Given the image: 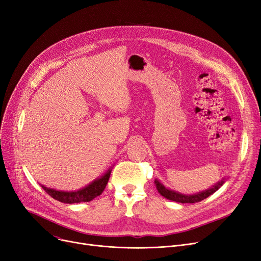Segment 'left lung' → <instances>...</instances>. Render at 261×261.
Wrapping results in <instances>:
<instances>
[{
  "instance_id": "obj_1",
  "label": "left lung",
  "mask_w": 261,
  "mask_h": 261,
  "mask_svg": "<svg viewBox=\"0 0 261 261\" xmlns=\"http://www.w3.org/2000/svg\"><path fill=\"white\" fill-rule=\"evenodd\" d=\"M225 181H226V177H224V179H222L221 181H218L216 184H214L208 189H205V190L200 191V193H197L194 195H185V194L177 193V191H175V190L169 189L166 186H164L163 183H161L158 179L154 180V184H155L158 191L164 198L174 201V202H179V203H196V202H200L204 199L208 198L211 195L216 193V191L225 183Z\"/></svg>"
}]
</instances>
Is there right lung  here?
<instances>
[{
    "mask_svg": "<svg viewBox=\"0 0 261 261\" xmlns=\"http://www.w3.org/2000/svg\"><path fill=\"white\" fill-rule=\"evenodd\" d=\"M111 171H112V168H110L103 175L98 177V179L94 180L89 185L78 190L64 191V190H57L54 188H49L44 185H41V186H42V188L50 197L62 203L73 204V203H80V202H89L102 194V191L105 190L108 184Z\"/></svg>",
    "mask_w": 261,
    "mask_h": 261,
    "instance_id": "add662e5",
    "label": "right lung"
}]
</instances>
